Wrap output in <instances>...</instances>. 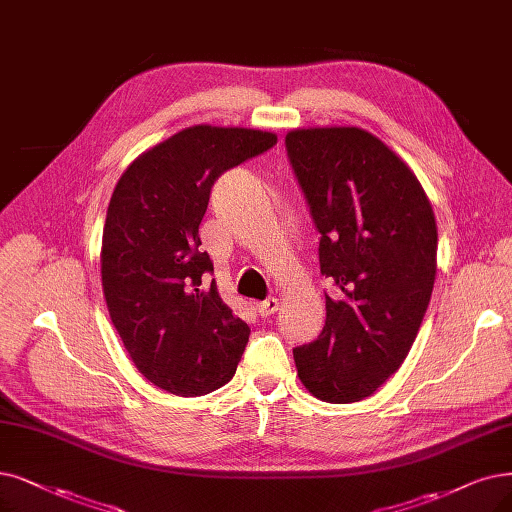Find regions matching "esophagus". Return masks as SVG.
<instances>
[{"instance_id": "1", "label": "esophagus", "mask_w": 512, "mask_h": 512, "mask_svg": "<svg viewBox=\"0 0 512 512\" xmlns=\"http://www.w3.org/2000/svg\"><path fill=\"white\" fill-rule=\"evenodd\" d=\"M277 309H279L277 298H267V300H262V302L256 304V311H258L260 317H271V315L277 313Z\"/></svg>"}]
</instances>
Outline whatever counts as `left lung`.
<instances>
[{
  "instance_id": "1",
  "label": "left lung",
  "mask_w": 512,
  "mask_h": 512,
  "mask_svg": "<svg viewBox=\"0 0 512 512\" xmlns=\"http://www.w3.org/2000/svg\"><path fill=\"white\" fill-rule=\"evenodd\" d=\"M319 239L325 325L294 349L300 382L327 403L374 395L410 353L431 302L437 224L416 174L361 128L285 136Z\"/></svg>"
}]
</instances>
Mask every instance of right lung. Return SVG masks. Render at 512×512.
Masks as SVG:
<instances>
[{
    "label": "right lung",
    "instance_id": "1",
    "mask_svg": "<svg viewBox=\"0 0 512 512\" xmlns=\"http://www.w3.org/2000/svg\"><path fill=\"white\" fill-rule=\"evenodd\" d=\"M277 145L273 132L193 126L121 174L102 231L107 309L138 372L172 395L227 384L250 327L222 302L199 224L216 178Z\"/></svg>",
    "mask_w": 512,
    "mask_h": 512
}]
</instances>
